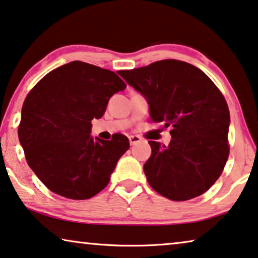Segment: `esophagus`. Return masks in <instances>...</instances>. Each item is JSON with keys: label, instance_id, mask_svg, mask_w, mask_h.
I'll use <instances>...</instances> for the list:
<instances>
[{"label": "esophagus", "instance_id": "esophagus-1", "mask_svg": "<svg viewBox=\"0 0 258 258\" xmlns=\"http://www.w3.org/2000/svg\"><path fill=\"white\" fill-rule=\"evenodd\" d=\"M128 140H130L131 146H133V145L139 144V142L141 141V138L138 137V136H130L128 137Z\"/></svg>", "mask_w": 258, "mask_h": 258}]
</instances>
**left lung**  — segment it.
I'll use <instances>...</instances> for the list:
<instances>
[{
  "label": "left lung",
  "instance_id": "left-lung-1",
  "mask_svg": "<svg viewBox=\"0 0 258 258\" xmlns=\"http://www.w3.org/2000/svg\"><path fill=\"white\" fill-rule=\"evenodd\" d=\"M118 74L146 98L152 120L171 127L168 146L148 141L152 155L144 171L149 185L175 202L203 195L228 160L224 96L205 73L184 61L161 60Z\"/></svg>",
  "mask_w": 258,
  "mask_h": 258
}]
</instances>
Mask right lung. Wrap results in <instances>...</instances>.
I'll use <instances>...</instances> for the list:
<instances>
[{
  "instance_id": "add662e5",
  "label": "right lung",
  "mask_w": 258,
  "mask_h": 258,
  "mask_svg": "<svg viewBox=\"0 0 258 258\" xmlns=\"http://www.w3.org/2000/svg\"><path fill=\"white\" fill-rule=\"evenodd\" d=\"M126 84L114 72L72 61L49 72L26 96L18 138L29 167L54 194L88 199L110 182L128 139L91 136V120Z\"/></svg>"
}]
</instances>
